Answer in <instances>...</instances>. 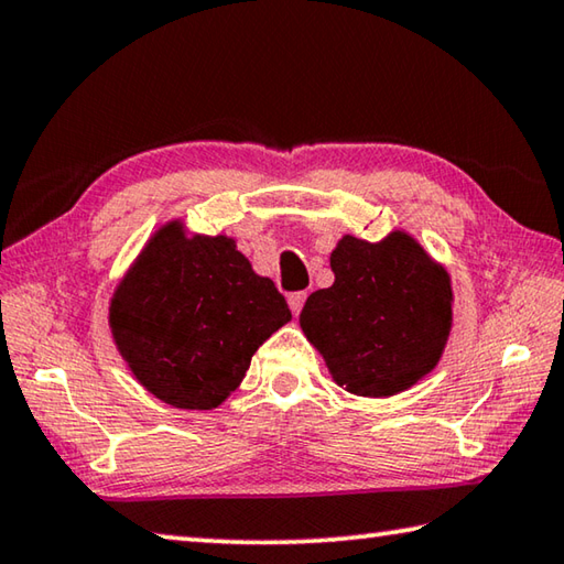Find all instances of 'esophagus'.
Instances as JSON below:
<instances>
[{
    "mask_svg": "<svg viewBox=\"0 0 564 564\" xmlns=\"http://www.w3.org/2000/svg\"><path fill=\"white\" fill-rule=\"evenodd\" d=\"M288 302H290L292 314H294V317H297V314H300L302 307H304V302H307V292H292Z\"/></svg>",
    "mask_w": 564,
    "mask_h": 564,
    "instance_id": "esophagus-1",
    "label": "esophagus"
}]
</instances>
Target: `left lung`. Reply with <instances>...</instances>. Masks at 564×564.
Instances as JSON below:
<instances>
[{"label":"left lung","instance_id":"left-lung-1","mask_svg":"<svg viewBox=\"0 0 564 564\" xmlns=\"http://www.w3.org/2000/svg\"><path fill=\"white\" fill-rule=\"evenodd\" d=\"M332 272L300 324L334 381L357 397H393L426 377L453 322L448 272L406 232L377 245L344 235Z\"/></svg>","mask_w":564,"mask_h":564}]
</instances>
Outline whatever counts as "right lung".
Listing matches in <instances>:
<instances>
[{
    "mask_svg": "<svg viewBox=\"0 0 564 564\" xmlns=\"http://www.w3.org/2000/svg\"><path fill=\"white\" fill-rule=\"evenodd\" d=\"M292 319L274 282L252 272L235 240L158 230L118 284L113 339L133 377L175 409L220 406L252 354Z\"/></svg>",
    "mask_w": 564,
    "mask_h": 564,
    "instance_id": "right-lung-1",
    "label": "right lung"
}]
</instances>
